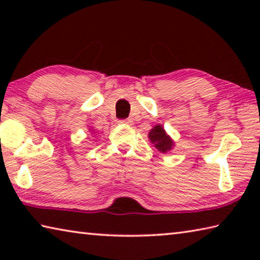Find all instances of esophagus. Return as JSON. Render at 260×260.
<instances>
[{
  "label": "esophagus",
  "instance_id": "1",
  "mask_svg": "<svg viewBox=\"0 0 260 260\" xmlns=\"http://www.w3.org/2000/svg\"><path fill=\"white\" fill-rule=\"evenodd\" d=\"M118 122H120V124H124V125H132V119H120Z\"/></svg>",
  "mask_w": 260,
  "mask_h": 260
}]
</instances>
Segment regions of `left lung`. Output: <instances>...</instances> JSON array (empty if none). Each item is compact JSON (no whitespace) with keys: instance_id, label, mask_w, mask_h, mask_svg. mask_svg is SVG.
<instances>
[{"instance_id":"8db88e82","label":"left lung","mask_w":260,"mask_h":260,"mask_svg":"<svg viewBox=\"0 0 260 260\" xmlns=\"http://www.w3.org/2000/svg\"><path fill=\"white\" fill-rule=\"evenodd\" d=\"M149 139H150L151 143L155 144V147L160 152H166L172 149L173 142L170 139V136L165 133L164 128L160 125H157L153 127L149 133Z\"/></svg>"}]
</instances>
